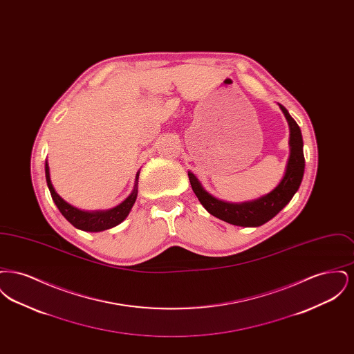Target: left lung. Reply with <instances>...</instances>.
Segmentation results:
<instances>
[{
	"label": "left lung",
	"mask_w": 354,
	"mask_h": 354,
	"mask_svg": "<svg viewBox=\"0 0 354 354\" xmlns=\"http://www.w3.org/2000/svg\"><path fill=\"white\" fill-rule=\"evenodd\" d=\"M279 106L289 126V158L283 179L270 194L250 202H224L205 191L199 179L188 171L189 183L195 195L212 216L239 227H259L274 218L297 192L305 169L303 135L299 124L289 115L286 107L280 103Z\"/></svg>",
	"instance_id": "obj_1"
}]
</instances>
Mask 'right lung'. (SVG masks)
Returning <instances> with one entry per match:
<instances>
[{
	"mask_svg": "<svg viewBox=\"0 0 354 354\" xmlns=\"http://www.w3.org/2000/svg\"><path fill=\"white\" fill-rule=\"evenodd\" d=\"M45 174H46V183L50 191L53 202L58 207L59 212L65 216V219L68 223H71L75 228L82 230L86 232H101L104 230L113 228L115 225L120 224L123 220L127 218L130 214L133 205H134L136 196H138V179H139V172L135 176V185L133 192L114 208L104 209V211H84L80 209L70 203L64 201L54 187L51 185L50 171H49V165L48 160L45 162Z\"/></svg>",
	"mask_w": 354,
	"mask_h": 354,
	"instance_id": "obj_1",
	"label": "right lung"
}]
</instances>
